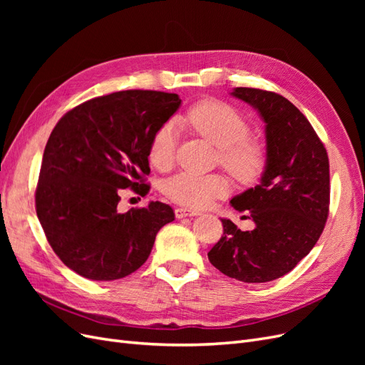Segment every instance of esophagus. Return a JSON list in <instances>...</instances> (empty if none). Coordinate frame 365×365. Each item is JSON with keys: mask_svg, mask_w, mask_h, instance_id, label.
<instances>
[{"mask_svg": "<svg viewBox=\"0 0 365 365\" xmlns=\"http://www.w3.org/2000/svg\"><path fill=\"white\" fill-rule=\"evenodd\" d=\"M200 215V212H196V210H189V208H176L175 210V216L178 219H182V217H190V216H197Z\"/></svg>", "mask_w": 365, "mask_h": 365, "instance_id": "esophagus-1", "label": "esophagus"}]
</instances>
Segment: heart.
<instances>
[{"label":"heart","mask_w":365,"mask_h":365,"mask_svg":"<svg viewBox=\"0 0 365 365\" xmlns=\"http://www.w3.org/2000/svg\"><path fill=\"white\" fill-rule=\"evenodd\" d=\"M189 126L219 148L220 164L239 181H252L267 161L264 146L250 135V123L235 108L219 101H204L185 115ZM176 134L172 121L161 125L149 145V161L168 170L175 160ZM164 195L181 205L204 208L227 195L228 184L219 175L180 172L163 185Z\"/></svg>","instance_id":"b5f03b06"}]
</instances>
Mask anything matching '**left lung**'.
<instances>
[{
  "mask_svg": "<svg viewBox=\"0 0 365 365\" xmlns=\"http://www.w3.org/2000/svg\"><path fill=\"white\" fill-rule=\"evenodd\" d=\"M231 96L263 120L267 164L260 182L230 201L237 212H248L256 227L242 231L220 219L224 235L208 260L231 279L264 283L292 271L322 236L330 200L329 158L312 125L288 98L242 86Z\"/></svg>",
  "mask_w": 365,
  "mask_h": 365,
  "instance_id": "left-lung-1",
  "label": "left lung"
}]
</instances>
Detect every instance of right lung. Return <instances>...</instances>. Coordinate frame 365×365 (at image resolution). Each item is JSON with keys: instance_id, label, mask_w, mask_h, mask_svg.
<instances>
[{"instance_id": "obj_1", "label": "right lung", "mask_w": 365, "mask_h": 365, "mask_svg": "<svg viewBox=\"0 0 365 365\" xmlns=\"http://www.w3.org/2000/svg\"><path fill=\"white\" fill-rule=\"evenodd\" d=\"M181 105L178 94L128 90L91 98L65 114L43 150L36 215L48 244L70 269L109 282L137 271L170 205L149 202L118 213L121 189L149 190V145Z\"/></svg>"}]
</instances>
